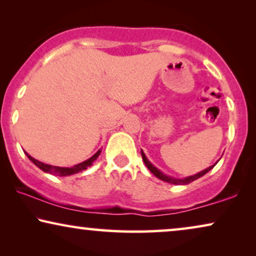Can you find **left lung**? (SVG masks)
I'll return each instance as SVG.
<instances>
[{
	"label": "left lung",
	"mask_w": 256,
	"mask_h": 256,
	"mask_svg": "<svg viewBox=\"0 0 256 256\" xmlns=\"http://www.w3.org/2000/svg\"><path fill=\"white\" fill-rule=\"evenodd\" d=\"M141 155H142L143 162H144L146 168H148V169H149L150 171H152V172L154 174H155V176H156L157 178H160V180H163V182H166V183L174 184V185H186V184H188V183H191V182L198 180V178H200V177L204 176L205 174H208L210 170H212L213 168H214L216 164L218 163V162H216V164H213V166H208V169L202 170V171H200V172H198V174H192V176H188V177H185V178H174V177L168 176V174H163L162 171L157 169V168H156L155 166H154L152 163H150V160H149L148 158H146V156L144 155V152H143L142 150H141Z\"/></svg>",
	"instance_id": "obj_1"
}]
</instances>
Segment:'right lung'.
<instances>
[{"mask_svg": "<svg viewBox=\"0 0 256 256\" xmlns=\"http://www.w3.org/2000/svg\"><path fill=\"white\" fill-rule=\"evenodd\" d=\"M101 152V150H98V152L94 154L92 157H90L88 160H84V162L76 164V166H68V168H65V166H50V164H45L43 162H40V160H37L36 158H34V157H31L29 154L26 152V155L28 156V158H29L31 162H32L34 166L40 168V170H43L44 172H48V174H54V176H59V177H65V176H71V174H78V172H82V171L86 170L87 168L93 164L94 160H96L98 157H99Z\"/></svg>", "mask_w": 256, "mask_h": 256, "instance_id": "right-lung-1", "label": "right lung"}]
</instances>
